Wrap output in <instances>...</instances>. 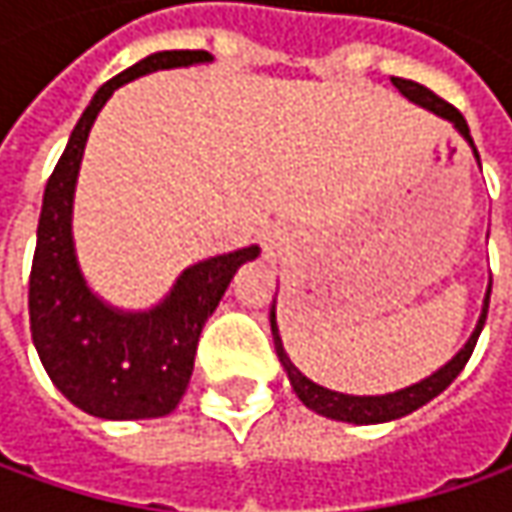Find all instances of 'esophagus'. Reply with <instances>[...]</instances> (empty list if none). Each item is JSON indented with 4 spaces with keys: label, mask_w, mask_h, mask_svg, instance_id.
Listing matches in <instances>:
<instances>
[{
    "label": "esophagus",
    "mask_w": 512,
    "mask_h": 512,
    "mask_svg": "<svg viewBox=\"0 0 512 512\" xmlns=\"http://www.w3.org/2000/svg\"><path fill=\"white\" fill-rule=\"evenodd\" d=\"M262 247H265V256L267 259H273V256H279L282 250L287 247V230L279 225H270L262 230Z\"/></svg>",
    "instance_id": "obj_1"
}]
</instances>
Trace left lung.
<instances>
[{
  "mask_svg": "<svg viewBox=\"0 0 512 512\" xmlns=\"http://www.w3.org/2000/svg\"><path fill=\"white\" fill-rule=\"evenodd\" d=\"M393 85H396L404 99H410L413 105H419V108L430 110V113H436V116L447 119L453 128L462 133L464 142L473 148V156H476V162H479V150H476V145H473L470 128H467V122H464V116L459 113V110L453 108V105H447L444 99H439L433 90H427L424 85H419V82H410V79H399V76H393ZM490 287L493 285H487V293H484L482 316H479V322H476V327H473V333H470V339L464 342L462 350H459L450 362L444 364V367H439L436 373H430L427 379L410 384V387H402V390H396V393H384V396H350V393L327 390V387H322V384L310 382L305 373H302L296 364L290 362V356L285 353V344H282V336H279V325H276V299H273V307H270V333H273V347H276V356H279L282 367L287 370V379H290L293 393H296V396L302 399V404L310 407L313 413L327 416V419H336V422H350V424L393 422V419H402V416H407V413L419 410V407L430 402V399H436L444 387L462 373V367L467 364V359H470V353H473V347H476V339H479V333H482L484 319H487Z\"/></svg>",
  "mask_w": 512,
  "mask_h": 512,
  "instance_id": "8db88e82",
  "label": "left lung"
}]
</instances>
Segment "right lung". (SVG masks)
Segmentation results:
<instances>
[{"mask_svg":"<svg viewBox=\"0 0 512 512\" xmlns=\"http://www.w3.org/2000/svg\"><path fill=\"white\" fill-rule=\"evenodd\" d=\"M213 62L207 50H159L113 76L82 113L50 173L30 267V333L56 390L90 416L110 422L159 419L185 396L202 327L236 270L259 245L210 256L182 270L150 310H119L85 282L73 245V196L90 128L113 90L153 70Z\"/></svg>","mask_w":512,"mask_h":512,"instance_id":"right-lung-1","label":"right lung"}]
</instances>
